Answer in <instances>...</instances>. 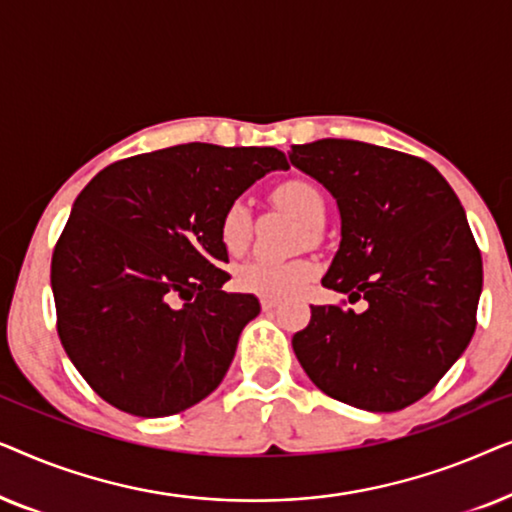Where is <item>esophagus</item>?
<instances>
[{
    "label": "esophagus",
    "mask_w": 512,
    "mask_h": 512,
    "mask_svg": "<svg viewBox=\"0 0 512 512\" xmlns=\"http://www.w3.org/2000/svg\"><path fill=\"white\" fill-rule=\"evenodd\" d=\"M277 305H279V298H268V296H263V298H261V307H263L265 312H268V310H275Z\"/></svg>",
    "instance_id": "1"
}]
</instances>
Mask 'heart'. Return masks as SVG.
Listing matches in <instances>:
<instances>
[{
  "mask_svg": "<svg viewBox=\"0 0 512 512\" xmlns=\"http://www.w3.org/2000/svg\"><path fill=\"white\" fill-rule=\"evenodd\" d=\"M272 200L296 216L300 223H305L307 228L321 226L326 216L324 195L307 179L282 181L272 191ZM251 230H254V221H251L249 207L242 200L230 202L219 219L221 247L230 256L242 254L251 242ZM314 277H317V265L310 258L256 256L240 263L235 270L237 289L268 298H284L291 296V293H298Z\"/></svg>",
  "mask_w": 512,
  "mask_h": 512,
  "instance_id": "1",
  "label": "heart"
}]
</instances>
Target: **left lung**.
Listing matches in <instances>:
<instances>
[{
  "instance_id": "1",
  "label": "left lung",
  "mask_w": 512,
  "mask_h": 512,
  "mask_svg": "<svg viewBox=\"0 0 512 512\" xmlns=\"http://www.w3.org/2000/svg\"><path fill=\"white\" fill-rule=\"evenodd\" d=\"M291 163L340 209V249L321 284L366 310L312 305L293 335L300 366L335 401L373 412L436 387L475 333L482 258L457 193L417 156L354 142L293 144Z\"/></svg>"
}]
</instances>
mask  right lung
I'll list each match as a JSON object with an SVG mask.
<instances>
[{
    "mask_svg": "<svg viewBox=\"0 0 512 512\" xmlns=\"http://www.w3.org/2000/svg\"><path fill=\"white\" fill-rule=\"evenodd\" d=\"M272 146L179 144L104 167L76 198L55 244L58 335L97 396L137 417H167L219 387L251 293L221 289L219 219L270 170Z\"/></svg>",
    "mask_w": 512,
    "mask_h": 512,
    "instance_id": "right-lung-1",
    "label": "right lung"
}]
</instances>
